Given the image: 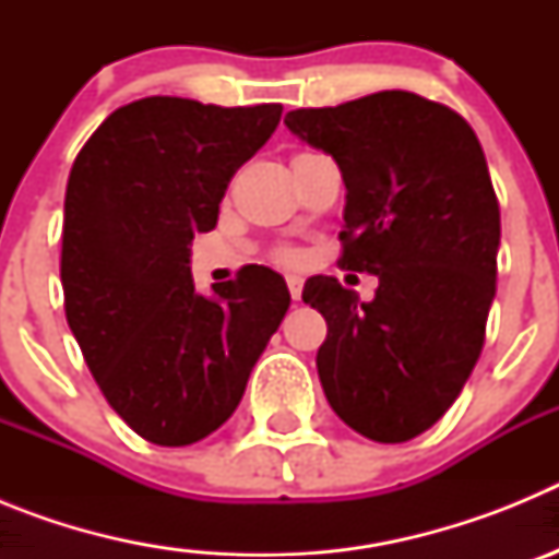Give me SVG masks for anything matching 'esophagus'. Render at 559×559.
Segmentation results:
<instances>
[{
    "mask_svg": "<svg viewBox=\"0 0 559 559\" xmlns=\"http://www.w3.org/2000/svg\"><path fill=\"white\" fill-rule=\"evenodd\" d=\"M288 290L294 299H299L302 296V276L299 274H288Z\"/></svg>",
    "mask_w": 559,
    "mask_h": 559,
    "instance_id": "esophagus-1",
    "label": "esophagus"
}]
</instances>
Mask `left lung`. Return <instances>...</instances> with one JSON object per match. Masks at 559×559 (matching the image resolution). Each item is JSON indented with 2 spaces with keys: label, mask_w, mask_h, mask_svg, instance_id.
<instances>
[{
  "label": "left lung",
  "mask_w": 559,
  "mask_h": 559,
  "mask_svg": "<svg viewBox=\"0 0 559 559\" xmlns=\"http://www.w3.org/2000/svg\"><path fill=\"white\" fill-rule=\"evenodd\" d=\"M285 126L347 187L341 265L378 276L372 302L335 276L305 283L328 322L322 389L349 428L406 442L451 408L484 347L501 243L484 151L456 111L400 88L296 108Z\"/></svg>",
  "instance_id": "8db88e82"
}]
</instances>
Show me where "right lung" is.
I'll list each match as a JSON object with an SVG mask.
<instances>
[{"instance_id": "1", "label": "right lung", "mask_w": 559, "mask_h": 559, "mask_svg": "<svg viewBox=\"0 0 559 559\" xmlns=\"http://www.w3.org/2000/svg\"><path fill=\"white\" fill-rule=\"evenodd\" d=\"M280 117V103L145 97L108 114L69 173V330L108 406L153 445H192L224 426L290 305L265 265L212 294L190 271L192 237L215 229L231 176Z\"/></svg>"}]
</instances>
